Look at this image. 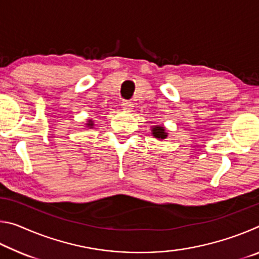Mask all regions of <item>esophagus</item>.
<instances>
[{
  "label": "esophagus",
  "mask_w": 259,
  "mask_h": 259,
  "mask_svg": "<svg viewBox=\"0 0 259 259\" xmlns=\"http://www.w3.org/2000/svg\"><path fill=\"white\" fill-rule=\"evenodd\" d=\"M121 105H122V107L125 109V111H130V109L134 107V104L131 103L130 100H123Z\"/></svg>",
  "instance_id": "1"
}]
</instances>
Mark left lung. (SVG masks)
Masks as SVG:
<instances>
[{
	"label": "left lung",
	"mask_w": 259,
	"mask_h": 259,
	"mask_svg": "<svg viewBox=\"0 0 259 259\" xmlns=\"http://www.w3.org/2000/svg\"><path fill=\"white\" fill-rule=\"evenodd\" d=\"M152 131H153V136H154L155 138L164 139L166 137V134L164 133L163 126H154V128L152 129Z\"/></svg>",
	"instance_id": "1"
}]
</instances>
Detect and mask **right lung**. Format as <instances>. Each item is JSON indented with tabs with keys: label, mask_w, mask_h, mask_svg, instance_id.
<instances>
[{
	"label": "right lung",
	"mask_w": 259,
	"mask_h": 259,
	"mask_svg": "<svg viewBox=\"0 0 259 259\" xmlns=\"http://www.w3.org/2000/svg\"><path fill=\"white\" fill-rule=\"evenodd\" d=\"M94 124H93V121H89V123H88V126H90V128H91V126H93Z\"/></svg>",
	"instance_id": "add662e5"
}]
</instances>
